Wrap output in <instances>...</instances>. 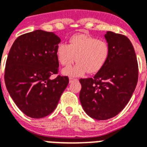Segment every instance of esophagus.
Segmentation results:
<instances>
[{"mask_svg": "<svg viewBox=\"0 0 147 147\" xmlns=\"http://www.w3.org/2000/svg\"><path fill=\"white\" fill-rule=\"evenodd\" d=\"M78 80L77 79H75V78H73V77H70V79H69V82L70 83H72V82H74V81H77Z\"/></svg>", "mask_w": 147, "mask_h": 147, "instance_id": "obj_1", "label": "esophagus"}]
</instances>
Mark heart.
Returning <instances> with one entry per match:
<instances>
[{
    "label": "heart",
    "instance_id": "1",
    "mask_svg": "<svg viewBox=\"0 0 147 147\" xmlns=\"http://www.w3.org/2000/svg\"><path fill=\"white\" fill-rule=\"evenodd\" d=\"M106 42L86 34H77L70 38V44L57 45V57L60 64L68 67L77 60L74 67H67L62 74L70 77H80L87 71L96 74L104 66L109 56Z\"/></svg>",
    "mask_w": 147,
    "mask_h": 147
}]
</instances>
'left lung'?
Returning <instances> with one entry per match:
<instances>
[{
	"instance_id": "8db88e82",
	"label": "left lung",
	"mask_w": 147,
	"mask_h": 147,
	"mask_svg": "<svg viewBox=\"0 0 147 147\" xmlns=\"http://www.w3.org/2000/svg\"><path fill=\"white\" fill-rule=\"evenodd\" d=\"M109 56L92 78L80 79V101L88 115L107 120L124 109L138 80V64L132 43L121 34L107 32Z\"/></svg>"
}]
</instances>
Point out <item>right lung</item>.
<instances>
[{"mask_svg": "<svg viewBox=\"0 0 147 147\" xmlns=\"http://www.w3.org/2000/svg\"><path fill=\"white\" fill-rule=\"evenodd\" d=\"M61 38L43 30L23 34L13 42L6 61L4 81L17 107L32 118L49 115L57 107L69 83L58 75L57 48Z\"/></svg>", "mask_w": 147, "mask_h": 147, "instance_id": "1", "label": "right lung"}]
</instances>
